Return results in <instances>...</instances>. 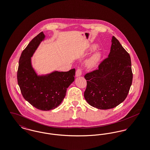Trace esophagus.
I'll use <instances>...</instances> for the list:
<instances>
[{
  "instance_id": "34e87169",
  "label": "esophagus",
  "mask_w": 150,
  "mask_h": 150,
  "mask_svg": "<svg viewBox=\"0 0 150 150\" xmlns=\"http://www.w3.org/2000/svg\"><path fill=\"white\" fill-rule=\"evenodd\" d=\"M82 74V70L81 69H78L76 70V76L78 77V76H81Z\"/></svg>"
}]
</instances>
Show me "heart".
Segmentation results:
<instances>
[{"mask_svg":"<svg viewBox=\"0 0 150 150\" xmlns=\"http://www.w3.org/2000/svg\"><path fill=\"white\" fill-rule=\"evenodd\" d=\"M100 58V53L97 52L95 54H94L92 57H91L88 61L86 62V64L88 67H94L96 64H97V63L98 62V61H99Z\"/></svg>","mask_w":150,"mask_h":150,"instance_id":"heart-1","label":"heart"}]
</instances>
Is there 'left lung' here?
Segmentation results:
<instances>
[{"label":"left lung","instance_id":"obj_1","mask_svg":"<svg viewBox=\"0 0 150 150\" xmlns=\"http://www.w3.org/2000/svg\"><path fill=\"white\" fill-rule=\"evenodd\" d=\"M111 42L108 57L98 69L84 76V98L91 106L100 110L114 108L125 100L133 80L129 54L114 36Z\"/></svg>","mask_w":150,"mask_h":150}]
</instances>
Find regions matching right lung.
<instances>
[{
  "label": "right lung",
  "instance_id": "add662e5",
  "mask_svg": "<svg viewBox=\"0 0 150 150\" xmlns=\"http://www.w3.org/2000/svg\"><path fill=\"white\" fill-rule=\"evenodd\" d=\"M44 38L41 32L22 52L17 70V81L25 100L39 110L49 111L58 107L64 99L67 88L74 81L75 69L37 75L31 66V57Z\"/></svg>",
  "mask_w": 150,
  "mask_h": 150
}]
</instances>
